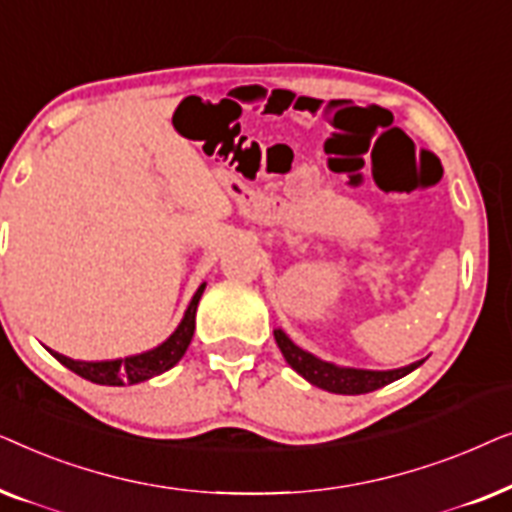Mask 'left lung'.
Wrapping results in <instances>:
<instances>
[{
    "label": "left lung",
    "mask_w": 512,
    "mask_h": 512,
    "mask_svg": "<svg viewBox=\"0 0 512 512\" xmlns=\"http://www.w3.org/2000/svg\"><path fill=\"white\" fill-rule=\"evenodd\" d=\"M275 340H277V347L282 349L286 363H289L300 377H305V380L314 384V387L331 391V394H342V396L368 394V391L380 389L384 384L401 380V377L412 373V370L424 363V361H415L410 363V366H403L396 370L345 368V366H335L331 361H321L319 356L300 349L296 342L282 331V328H277L275 331Z\"/></svg>",
    "instance_id": "1"
}]
</instances>
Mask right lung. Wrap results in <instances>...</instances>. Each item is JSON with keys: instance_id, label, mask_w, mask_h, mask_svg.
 I'll return each instance as SVG.
<instances>
[{"instance_id": "1", "label": "right lung", "mask_w": 512, "mask_h": 512, "mask_svg": "<svg viewBox=\"0 0 512 512\" xmlns=\"http://www.w3.org/2000/svg\"><path fill=\"white\" fill-rule=\"evenodd\" d=\"M205 282L198 286V291L193 293L191 303H188L184 319L179 321V326L174 328L170 338L160 342L158 347L146 349L142 354L125 356V359H114V361H74L69 356H62L53 352L55 359H58L62 366H67L72 373L81 375L83 380H90L95 384H107V387H125V384H139L151 380V377L163 375L165 370H170L181 361V356L186 354L188 345L193 340L195 331V310H198V303L202 298V291H205Z\"/></svg>"}]
</instances>
